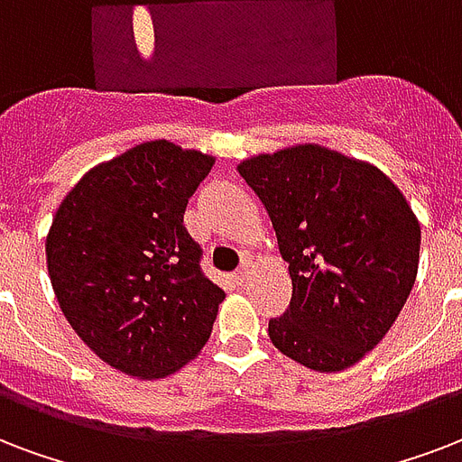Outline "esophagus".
Segmentation results:
<instances>
[{
	"label": "esophagus",
	"instance_id": "1",
	"mask_svg": "<svg viewBox=\"0 0 462 462\" xmlns=\"http://www.w3.org/2000/svg\"><path fill=\"white\" fill-rule=\"evenodd\" d=\"M252 271H254V263H252V259H245V262H242V266H239L237 273H235V281H237L239 286H245L246 281H249Z\"/></svg>",
	"mask_w": 462,
	"mask_h": 462
}]
</instances>
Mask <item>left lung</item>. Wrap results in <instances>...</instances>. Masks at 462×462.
Returning <instances> with one entry per match:
<instances>
[{"mask_svg":"<svg viewBox=\"0 0 462 462\" xmlns=\"http://www.w3.org/2000/svg\"><path fill=\"white\" fill-rule=\"evenodd\" d=\"M266 208L293 298L269 337L310 371L337 373L395 325L419 269L421 227L390 176L329 147L293 145L237 164Z\"/></svg>","mask_w":462,"mask_h":462,"instance_id":"8db88e82","label":"left lung"}]
</instances>
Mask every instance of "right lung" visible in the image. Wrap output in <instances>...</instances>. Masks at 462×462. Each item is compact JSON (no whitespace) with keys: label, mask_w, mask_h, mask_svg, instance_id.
I'll return each instance as SVG.
<instances>
[{"label":"right lung","mask_w":462,"mask_h":462,"mask_svg":"<svg viewBox=\"0 0 462 462\" xmlns=\"http://www.w3.org/2000/svg\"><path fill=\"white\" fill-rule=\"evenodd\" d=\"M216 157L150 140L101 162L60 203L45 239L62 315L104 364L167 378L206 346L225 291L184 227Z\"/></svg>","instance_id":"add662e5"}]
</instances>
